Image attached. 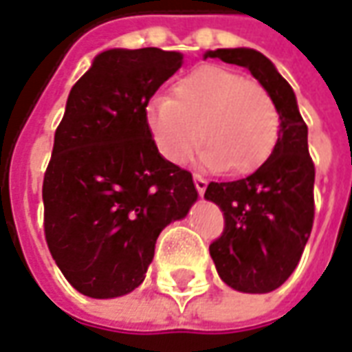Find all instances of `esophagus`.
<instances>
[{"label":"esophagus","instance_id":"obj_1","mask_svg":"<svg viewBox=\"0 0 352 352\" xmlns=\"http://www.w3.org/2000/svg\"><path fill=\"white\" fill-rule=\"evenodd\" d=\"M193 182H195V188H197V191H199V195H203L205 193V190H207V180L203 178V176H193Z\"/></svg>","mask_w":352,"mask_h":352}]
</instances>
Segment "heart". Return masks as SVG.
Returning <instances> with one entry per match:
<instances>
[{
  "label": "heart",
  "mask_w": 352,
  "mask_h": 352,
  "mask_svg": "<svg viewBox=\"0 0 352 352\" xmlns=\"http://www.w3.org/2000/svg\"><path fill=\"white\" fill-rule=\"evenodd\" d=\"M153 144L166 161L182 164L203 142L201 166L249 174L278 142L280 116L268 91L234 70L207 65L155 96L144 111Z\"/></svg>",
  "instance_id": "b5f03b06"
}]
</instances>
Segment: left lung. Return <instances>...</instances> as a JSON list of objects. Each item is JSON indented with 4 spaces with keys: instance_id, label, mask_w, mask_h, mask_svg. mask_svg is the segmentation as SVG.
Here are the masks:
<instances>
[{
    "instance_id": "obj_1",
    "label": "left lung",
    "mask_w": 352,
    "mask_h": 352,
    "mask_svg": "<svg viewBox=\"0 0 352 352\" xmlns=\"http://www.w3.org/2000/svg\"><path fill=\"white\" fill-rule=\"evenodd\" d=\"M203 59L245 67L272 98L280 132L270 157L247 178L210 182L205 199L222 208L224 234L210 243L218 276L241 293H270L297 268L314 220V164L295 91L261 51H205Z\"/></svg>"
}]
</instances>
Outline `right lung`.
<instances>
[{"mask_svg":"<svg viewBox=\"0 0 352 352\" xmlns=\"http://www.w3.org/2000/svg\"><path fill=\"white\" fill-rule=\"evenodd\" d=\"M182 63L178 51L115 47L70 89L43 176V220L53 261L86 297L142 285L159 234L199 197L190 172L155 147L144 116Z\"/></svg>","mask_w":352,"mask_h":352,"instance_id":"obj_1","label":"right lung"}]
</instances>
